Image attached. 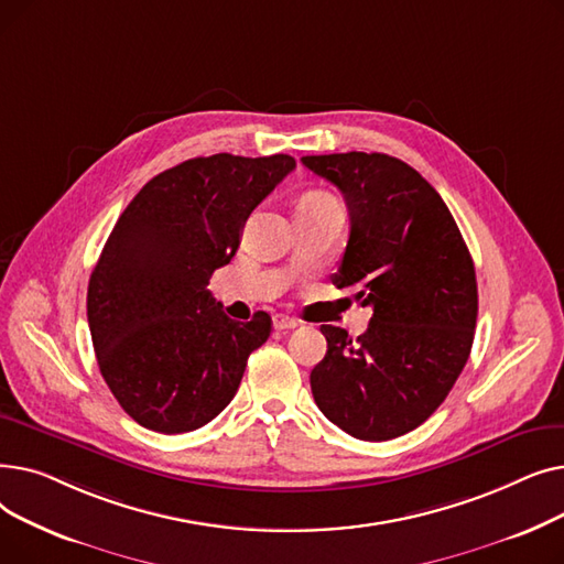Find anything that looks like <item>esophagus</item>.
<instances>
[{
	"label": "esophagus",
	"mask_w": 564,
	"mask_h": 564,
	"mask_svg": "<svg viewBox=\"0 0 564 564\" xmlns=\"http://www.w3.org/2000/svg\"><path fill=\"white\" fill-rule=\"evenodd\" d=\"M300 324V319L297 317H290V315H283V313H279V315H274V329L276 332H285V329H294Z\"/></svg>",
	"instance_id": "1"
}]
</instances>
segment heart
Here are the masks:
<instances>
[{
  "instance_id": "heart-1",
  "label": "heart",
  "mask_w": 564,
  "mask_h": 564,
  "mask_svg": "<svg viewBox=\"0 0 564 564\" xmlns=\"http://www.w3.org/2000/svg\"><path fill=\"white\" fill-rule=\"evenodd\" d=\"M311 198H334V196L327 194V192H308L302 200H311Z\"/></svg>"
}]
</instances>
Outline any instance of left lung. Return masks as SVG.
Listing matches in <instances>:
<instances>
[{"label":"left lung","mask_w":564,"mask_h":564,"mask_svg":"<svg viewBox=\"0 0 564 564\" xmlns=\"http://www.w3.org/2000/svg\"><path fill=\"white\" fill-rule=\"evenodd\" d=\"M349 210L338 272L372 308L351 340L322 324L327 354L311 372L319 411L361 441H389L423 425L462 375L478 319L476 267L464 237L425 177L383 153L306 155Z\"/></svg>","instance_id":"obj_1"}]
</instances>
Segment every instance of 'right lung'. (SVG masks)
<instances>
[{
  "label": "right lung",
  "mask_w": 564,
  "mask_h": 564,
  "mask_svg": "<svg viewBox=\"0 0 564 564\" xmlns=\"http://www.w3.org/2000/svg\"><path fill=\"white\" fill-rule=\"evenodd\" d=\"M290 155L194 158L130 200L88 279L86 315L109 391L141 427L183 434L226 409L272 317L230 319L207 290Z\"/></svg>",
  "instance_id": "add662e5"
}]
</instances>
